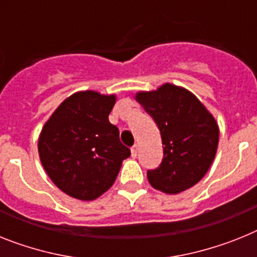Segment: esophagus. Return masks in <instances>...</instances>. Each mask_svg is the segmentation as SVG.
<instances>
[{
    "label": "esophagus",
    "instance_id": "34e87169",
    "mask_svg": "<svg viewBox=\"0 0 257 257\" xmlns=\"http://www.w3.org/2000/svg\"><path fill=\"white\" fill-rule=\"evenodd\" d=\"M137 149H139L137 148V145H135L132 149H131V153H132L133 158H136V157H137Z\"/></svg>",
    "mask_w": 257,
    "mask_h": 257
}]
</instances>
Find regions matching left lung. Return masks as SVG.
I'll return each instance as SVG.
<instances>
[{
  "mask_svg": "<svg viewBox=\"0 0 257 257\" xmlns=\"http://www.w3.org/2000/svg\"><path fill=\"white\" fill-rule=\"evenodd\" d=\"M136 100L154 118L163 144L162 163L148 171L150 184L169 195L193 187L208 172L217 153L215 118L192 92L171 83L139 92Z\"/></svg>",
  "mask_w": 257,
  "mask_h": 257,
  "instance_id": "8db88e82",
  "label": "left lung"
}]
</instances>
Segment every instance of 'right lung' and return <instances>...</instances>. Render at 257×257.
<instances>
[{"instance_id": "right-lung-1", "label": "right lung", "mask_w": 257, "mask_h": 257, "mask_svg": "<svg viewBox=\"0 0 257 257\" xmlns=\"http://www.w3.org/2000/svg\"><path fill=\"white\" fill-rule=\"evenodd\" d=\"M115 95L79 91L65 99L39 137L40 161L51 180L70 197L91 201L115 183L131 155L108 120Z\"/></svg>"}]
</instances>
